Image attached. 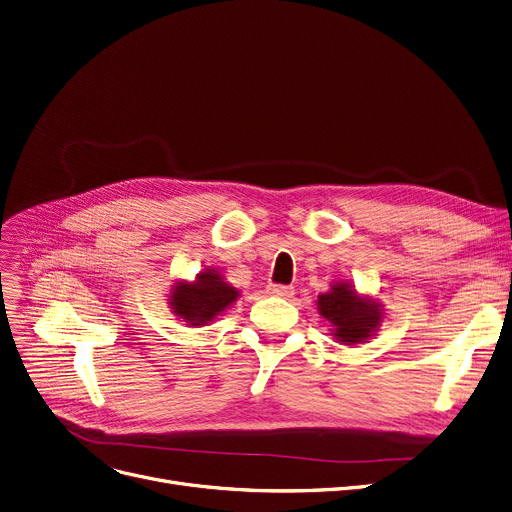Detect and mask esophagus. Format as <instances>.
Here are the masks:
<instances>
[{
	"label": "esophagus",
	"instance_id": "1",
	"mask_svg": "<svg viewBox=\"0 0 512 512\" xmlns=\"http://www.w3.org/2000/svg\"><path fill=\"white\" fill-rule=\"evenodd\" d=\"M268 291H270V295L282 297V299H288V297H291V295L295 293L293 286H284V284H270Z\"/></svg>",
	"mask_w": 512,
	"mask_h": 512
}]
</instances>
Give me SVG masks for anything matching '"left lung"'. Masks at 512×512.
Masks as SVG:
<instances>
[{
  "label": "left lung",
  "mask_w": 512,
  "mask_h": 512,
  "mask_svg": "<svg viewBox=\"0 0 512 512\" xmlns=\"http://www.w3.org/2000/svg\"><path fill=\"white\" fill-rule=\"evenodd\" d=\"M320 316L330 322V335L341 345L368 343L381 328L385 311L379 299L362 295L347 280L332 282L318 295Z\"/></svg>",
  "instance_id": "left-lung-1"
}]
</instances>
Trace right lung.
I'll list each match as a JSON object with an SVG mask.
<instances>
[{
    "label": "right lung",
    "mask_w": 512,
    "mask_h": 512,
    "mask_svg": "<svg viewBox=\"0 0 512 512\" xmlns=\"http://www.w3.org/2000/svg\"><path fill=\"white\" fill-rule=\"evenodd\" d=\"M238 297L240 291L226 280L224 274L205 268L194 276V280H175L167 301L177 320L192 328H201L215 322Z\"/></svg>",
    "instance_id": "obj_1"
}]
</instances>
